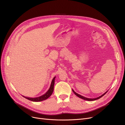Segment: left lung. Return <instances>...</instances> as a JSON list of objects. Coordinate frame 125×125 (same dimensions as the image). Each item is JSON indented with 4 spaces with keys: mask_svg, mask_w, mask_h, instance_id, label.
<instances>
[{
    "mask_svg": "<svg viewBox=\"0 0 125 125\" xmlns=\"http://www.w3.org/2000/svg\"><path fill=\"white\" fill-rule=\"evenodd\" d=\"M72 90H73V92L74 93V94L75 95H76L77 97H78L79 98H82V99H83V100H87V101H94V100H97V99H99V98H101L102 96H103L107 92H108V91H107L106 92H105L104 94H103L102 95H101V96H99V97H97V98H87V97H84V96H82V95H80V94H77V93H76L73 90V89H72Z\"/></svg>",
    "mask_w": 125,
    "mask_h": 125,
    "instance_id": "8db88e82",
    "label": "left lung"
}]
</instances>
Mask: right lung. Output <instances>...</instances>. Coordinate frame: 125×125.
Returning <instances> with one entry per match:
<instances>
[{
	"instance_id": "1",
	"label": "right lung",
	"mask_w": 125,
	"mask_h": 125,
	"mask_svg": "<svg viewBox=\"0 0 125 125\" xmlns=\"http://www.w3.org/2000/svg\"><path fill=\"white\" fill-rule=\"evenodd\" d=\"M56 76H55L52 81L51 86L50 87V88L48 90V91L43 95L38 97H35V98H31V97H25L24 96H22L23 97L26 98L27 99H28L29 100H31L33 102H39V101H42L44 100L47 99L48 98H49L51 95L52 94V92H53L54 91V84H55V80Z\"/></svg>"
}]
</instances>
